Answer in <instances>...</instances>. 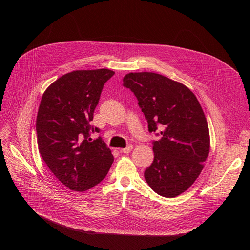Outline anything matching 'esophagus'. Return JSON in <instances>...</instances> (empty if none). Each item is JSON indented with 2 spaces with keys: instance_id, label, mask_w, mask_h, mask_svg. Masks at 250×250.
<instances>
[{
  "instance_id": "obj_1",
  "label": "esophagus",
  "mask_w": 250,
  "mask_h": 250,
  "mask_svg": "<svg viewBox=\"0 0 250 250\" xmlns=\"http://www.w3.org/2000/svg\"><path fill=\"white\" fill-rule=\"evenodd\" d=\"M132 150H133V145H128V146H126V147L124 148V149H120V152H121V153L128 154Z\"/></svg>"
}]
</instances>
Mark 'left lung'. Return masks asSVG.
Returning a JSON list of instances; mask_svg holds the SVG:
<instances>
[{
    "mask_svg": "<svg viewBox=\"0 0 250 250\" xmlns=\"http://www.w3.org/2000/svg\"><path fill=\"white\" fill-rule=\"evenodd\" d=\"M138 99L153 141L154 160L144 175L150 188L165 198L186 191L199 177L209 151L205 113L192 92L155 73H129L124 78Z\"/></svg>",
    "mask_w": 250,
    "mask_h": 250,
    "instance_id": "1",
    "label": "left lung"
}]
</instances>
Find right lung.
<instances>
[{"label":"right lung","mask_w":250,"mask_h":250,"mask_svg":"<svg viewBox=\"0 0 250 250\" xmlns=\"http://www.w3.org/2000/svg\"><path fill=\"white\" fill-rule=\"evenodd\" d=\"M114 75L107 69L74 71L43 93L36 118L38 149L55 176L71 190L85 191L101 182L113 162L110 149L91 134L104 84Z\"/></svg>","instance_id":"right-lung-1"}]
</instances>
